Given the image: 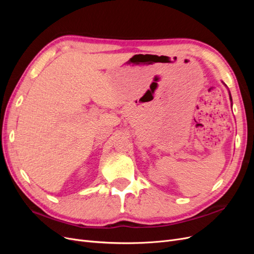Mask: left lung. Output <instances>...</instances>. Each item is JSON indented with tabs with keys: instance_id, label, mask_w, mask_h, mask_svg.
<instances>
[{
	"instance_id": "1",
	"label": "left lung",
	"mask_w": 254,
	"mask_h": 254,
	"mask_svg": "<svg viewBox=\"0 0 254 254\" xmlns=\"http://www.w3.org/2000/svg\"><path fill=\"white\" fill-rule=\"evenodd\" d=\"M229 96H230V99H231V101H232V97H231V93H230V91H229Z\"/></svg>"
}]
</instances>
